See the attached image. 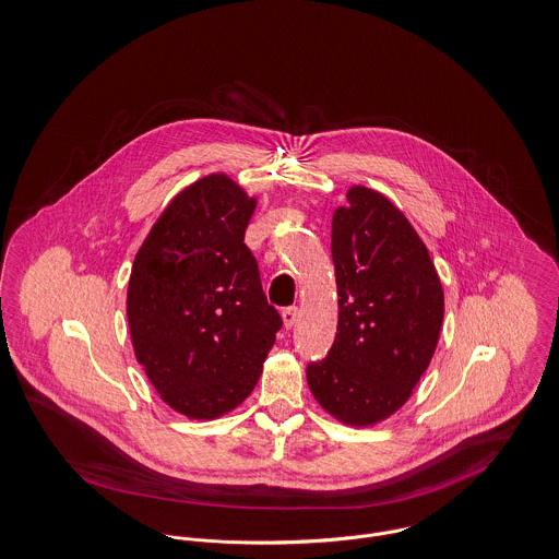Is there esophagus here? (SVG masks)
<instances>
[{"label":"esophagus","mask_w":559,"mask_h":559,"mask_svg":"<svg viewBox=\"0 0 559 559\" xmlns=\"http://www.w3.org/2000/svg\"><path fill=\"white\" fill-rule=\"evenodd\" d=\"M296 321H298V309L296 307L283 309V323H285V328H294Z\"/></svg>","instance_id":"34e87169"}]
</instances>
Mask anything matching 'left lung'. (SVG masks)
<instances>
[{"label": "left lung", "mask_w": 559, "mask_h": 559, "mask_svg": "<svg viewBox=\"0 0 559 559\" xmlns=\"http://www.w3.org/2000/svg\"><path fill=\"white\" fill-rule=\"evenodd\" d=\"M338 325L328 356L307 369L310 392L336 420L371 427L407 403L429 369L443 289L429 250L381 192L347 190L332 216Z\"/></svg>", "instance_id": "obj_1"}]
</instances>
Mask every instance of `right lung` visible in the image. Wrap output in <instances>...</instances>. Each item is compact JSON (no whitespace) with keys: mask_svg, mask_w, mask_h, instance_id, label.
<instances>
[{"mask_svg":"<svg viewBox=\"0 0 559 559\" xmlns=\"http://www.w3.org/2000/svg\"><path fill=\"white\" fill-rule=\"evenodd\" d=\"M257 199L225 174L178 192L134 257L126 314L136 362L192 420L236 409L283 325L245 234Z\"/></svg>","mask_w":559,"mask_h":559,"instance_id":"add662e5","label":"right lung"}]
</instances>
